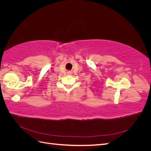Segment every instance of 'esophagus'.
<instances>
[{
  "label": "esophagus",
  "mask_w": 151,
  "mask_h": 151,
  "mask_svg": "<svg viewBox=\"0 0 151 151\" xmlns=\"http://www.w3.org/2000/svg\"><path fill=\"white\" fill-rule=\"evenodd\" d=\"M67 74H69V75H70V74H72V72H68Z\"/></svg>",
  "instance_id": "esophagus-1"
}]
</instances>
